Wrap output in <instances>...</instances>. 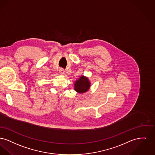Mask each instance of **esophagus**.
Masks as SVG:
<instances>
[{"label": "esophagus", "mask_w": 155, "mask_h": 155, "mask_svg": "<svg viewBox=\"0 0 155 155\" xmlns=\"http://www.w3.org/2000/svg\"><path fill=\"white\" fill-rule=\"evenodd\" d=\"M59 74L61 75H64L65 74V71L63 69H60L59 70Z\"/></svg>", "instance_id": "34e87169"}]
</instances>
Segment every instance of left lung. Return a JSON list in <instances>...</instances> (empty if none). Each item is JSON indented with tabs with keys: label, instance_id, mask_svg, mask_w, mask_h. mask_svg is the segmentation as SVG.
<instances>
[{
	"label": "left lung",
	"instance_id": "8db88e82",
	"mask_svg": "<svg viewBox=\"0 0 155 155\" xmlns=\"http://www.w3.org/2000/svg\"><path fill=\"white\" fill-rule=\"evenodd\" d=\"M91 83L87 77L81 75L74 83V90L78 93H84L87 92L90 88Z\"/></svg>",
	"mask_w": 155,
	"mask_h": 155
}]
</instances>
